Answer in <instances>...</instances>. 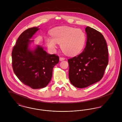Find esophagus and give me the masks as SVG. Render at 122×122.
I'll return each mask as SVG.
<instances>
[{"label": "esophagus", "mask_w": 122, "mask_h": 122, "mask_svg": "<svg viewBox=\"0 0 122 122\" xmlns=\"http://www.w3.org/2000/svg\"><path fill=\"white\" fill-rule=\"evenodd\" d=\"M59 59H60V61H62L64 60H65V58H64V57H60Z\"/></svg>", "instance_id": "obj_1"}]
</instances>
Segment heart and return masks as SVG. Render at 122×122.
Wrapping results in <instances>:
<instances>
[{
	"label": "heart",
	"mask_w": 122,
	"mask_h": 122,
	"mask_svg": "<svg viewBox=\"0 0 122 122\" xmlns=\"http://www.w3.org/2000/svg\"><path fill=\"white\" fill-rule=\"evenodd\" d=\"M50 35L52 37L47 36L44 37L48 48L54 52L57 44H60L62 51L70 56L76 55L81 52L86 42V35L84 31L73 27H56L51 30Z\"/></svg>",
	"instance_id": "b5f03b06"
}]
</instances>
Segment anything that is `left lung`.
I'll use <instances>...</instances> for the list:
<instances>
[{"label": "left lung", "instance_id": "obj_1", "mask_svg": "<svg viewBox=\"0 0 122 122\" xmlns=\"http://www.w3.org/2000/svg\"><path fill=\"white\" fill-rule=\"evenodd\" d=\"M86 45L79 55L68 60L70 82L75 87H88L100 81L108 62V49L103 36L87 26Z\"/></svg>", "mask_w": 122, "mask_h": 122}]
</instances>
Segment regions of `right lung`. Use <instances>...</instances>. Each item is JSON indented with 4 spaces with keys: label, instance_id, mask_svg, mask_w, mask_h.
Segmentation results:
<instances>
[{
    "label": "right lung",
    "instance_id": "add662e5",
    "mask_svg": "<svg viewBox=\"0 0 122 122\" xmlns=\"http://www.w3.org/2000/svg\"><path fill=\"white\" fill-rule=\"evenodd\" d=\"M33 27L23 31L18 38L12 52L14 73L24 85L33 89L46 87L50 82L54 66L59 61V56L50 54L37 45L34 49L30 40L39 30Z\"/></svg>",
    "mask_w": 122,
    "mask_h": 122
}]
</instances>
